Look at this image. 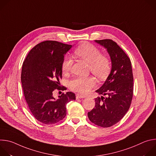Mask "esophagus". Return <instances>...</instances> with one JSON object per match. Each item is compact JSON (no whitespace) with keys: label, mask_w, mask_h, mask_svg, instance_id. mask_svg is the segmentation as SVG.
Segmentation results:
<instances>
[{"label":"esophagus","mask_w":156,"mask_h":156,"mask_svg":"<svg viewBox=\"0 0 156 156\" xmlns=\"http://www.w3.org/2000/svg\"><path fill=\"white\" fill-rule=\"evenodd\" d=\"M85 98V96H83V95H80V94H77L76 95V98L77 99H81V98Z\"/></svg>","instance_id":"1"}]
</instances>
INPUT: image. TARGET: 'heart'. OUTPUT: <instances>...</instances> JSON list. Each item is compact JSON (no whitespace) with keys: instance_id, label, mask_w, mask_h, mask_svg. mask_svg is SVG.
I'll use <instances>...</instances> for the list:
<instances>
[{"instance_id":"b5f03b06","label":"heart","mask_w":156,"mask_h":156,"mask_svg":"<svg viewBox=\"0 0 156 156\" xmlns=\"http://www.w3.org/2000/svg\"><path fill=\"white\" fill-rule=\"evenodd\" d=\"M75 54L82 60L89 63L90 70L99 80H105L108 75L111 69V63L105 55H101V51L90 43H83L78 47ZM72 60L66 55L62 63V69L64 73L69 72L72 68ZM96 84L93 76L75 77L69 82L71 90L83 94H87Z\"/></svg>"}]
</instances>
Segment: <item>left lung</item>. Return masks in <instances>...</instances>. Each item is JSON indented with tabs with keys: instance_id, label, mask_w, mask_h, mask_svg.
I'll list each match as a JSON object with an SVG mask.
<instances>
[{
	"instance_id": "8db88e82",
	"label": "left lung",
	"mask_w": 156,
	"mask_h": 156,
	"mask_svg": "<svg viewBox=\"0 0 156 156\" xmlns=\"http://www.w3.org/2000/svg\"><path fill=\"white\" fill-rule=\"evenodd\" d=\"M107 49L112 69L103 85L96 90L106 98L95 99V107L87 113L90 120L107 128L118 123L126 114L133 94V76L130 59L118 44L111 39L95 40Z\"/></svg>"
}]
</instances>
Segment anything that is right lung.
Returning <instances> with one entry per match:
<instances>
[{
  "instance_id": "right-lung-1",
  "label": "right lung",
  "mask_w": 156,
  "mask_h": 156,
  "mask_svg": "<svg viewBox=\"0 0 156 156\" xmlns=\"http://www.w3.org/2000/svg\"><path fill=\"white\" fill-rule=\"evenodd\" d=\"M72 47L55 41L39 43L28 53L22 66L21 81L26 102L31 112L39 122L52 125L62 120L66 114V105L75 100L72 92L53 96L60 87L62 77V63L65 54Z\"/></svg>"
}]
</instances>
